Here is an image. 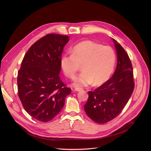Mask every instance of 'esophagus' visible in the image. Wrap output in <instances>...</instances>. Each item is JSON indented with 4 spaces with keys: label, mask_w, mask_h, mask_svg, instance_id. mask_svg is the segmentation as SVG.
I'll list each match as a JSON object with an SVG mask.
<instances>
[{
    "label": "esophagus",
    "mask_w": 151,
    "mask_h": 151,
    "mask_svg": "<svg viewBox=\"0 0 151 151\" xmlns=\"http://www.w3.org/2000/svg\"><path fill=\"white\" fill-rule=\"evenodd\" d=\"M83 89L81 88H75L74 91H83Z\"/></svg>",
    "instance_id": "esophagus-1"
}]
</instances>
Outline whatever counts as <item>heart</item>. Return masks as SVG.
I'll use <instances>...</instances> for the list:
<instances>
[{"instance_id": "1", "label": "heart", "mask_w": 151, "mask_h": 151, "mask_svg": "<svg viewBox=\"0 0 151 151\" xmlns=\"http://www.w3.org/2000/svg\"><path fill=\"white\" fill-rule=\"evenodd\" d=\"M116 59L115 50L111 47L86 40L75 45L72 54L64 55L60 64L63 73L71 79L76 78L83 65V72L77 78L75 86H86L94 82L101 85L110 78Z\"/></svg>"}]
</instances>
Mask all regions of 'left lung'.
<instances>
[{
  "label": "left lung",
  "mask_w": 151,
  "mask_h": 151,
  "mask_svg": "<svg viewBox=\"0 0 151 151\" xmlns=\"http://www.w3.org/2000/svg\"><path fill=\"white\" fill-rule=\"evenodd\" d=\"M113 40L117 53L116 68L113 76L94 91H89L84 110L91 120L106 123L122 111L133 93V67L130 59L121 45Z\"/></svg>",
  "instance_id": "obj_1"
}]
</instances>
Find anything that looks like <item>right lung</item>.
<instances>
[{"label": "right lung", "instance_id": "add662e5", "mask_svg": "<svg viewBox=\"0 0 151 151\" xmlns=\"http://www.w3.org/2000/svg\"><path fill=\"white\" fill-rule=\"evenodd\" d=\"M66 35L48 34L31 45L17 74L18 96L29 115L42 122L56 116L70 94L60 78L61 56Z\"/></svg>", "mask_w": 151, "mask_h": 151}]
</instances>
